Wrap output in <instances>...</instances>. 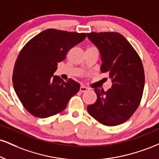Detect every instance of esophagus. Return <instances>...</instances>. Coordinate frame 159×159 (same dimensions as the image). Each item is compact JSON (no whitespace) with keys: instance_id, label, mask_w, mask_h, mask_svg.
Returning a JSON list of instances; mask_svg holds the SVG:
<instances>
[{"instance_id":"obj_1","label":"esophagus","mask_w":159,"mask_h":159,"mask_svg":"<svg viewBox=\"0 0 159 159\" xmlns=\"http://www.w3.org/2000/svg\"><path fill=\"white\" fill-rule=\"evenodd\" d=\"M88 89H89V88H87V87H85V86H81V87H80V92H86L87 91Z\"/></svg>"}]
</instances>
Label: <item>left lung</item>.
<instances>
[{"label": "left lung", "mask_w": 159, "mask_h": 159, "mask_svg": "<svg viewBox=\"0 0 159 159\" xmlns=\"http://www.w3.org/2000/svg\"><path fill=\"white\" fill-rule=\"evenodd\" d=\"M88 39L98 49L101 71L108 72L112 87L94 89L97 100L88 105L92 117L106 126L127 121L139 107L144 87V71L138 53L117 32H90Z\"/></svg>", "instance_id": "obj_1"}]
</instances>
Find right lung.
<instances>
[{
  "label": "right lung",
  "instance_id": "1",
  "mask_svg": "<svg viewBox=\"0 0 159 159\" xmlns=\"http://www.w3.org/2000/svg\"><path fill=\"white\" fill-rule=\"evenodd\" d=\"M86 37L87 33L49 29L32 38L20 52L13 70V87L32 116L45 118L61 112L79 91L78 82L64 81L53 74L68 51Z\"/></svg>",
  "mask_w": 159,
  "mask_h": 159
}]
</instances>
